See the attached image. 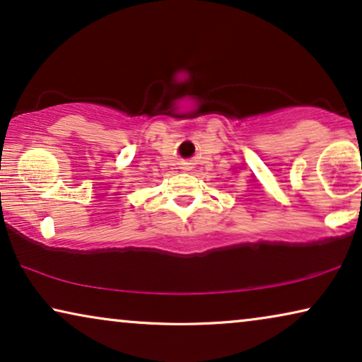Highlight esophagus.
I'll use <instances>...</instances> for the list:
<instances>
[{"label":"esophagus","instance_id":"obj_1","mask_svg":"<svg viewBox=\"0 0 362 362\" xmlns=\"http://www.w3.org/2000/svg\"><path fill=\"white\" fill-rule=\"evenodd\" d=\"M189 163H182V165H181V170H185V171H187V170H189Z\"/></svg>","mask_w":362,"mask_h":362}]
</instances>
